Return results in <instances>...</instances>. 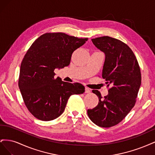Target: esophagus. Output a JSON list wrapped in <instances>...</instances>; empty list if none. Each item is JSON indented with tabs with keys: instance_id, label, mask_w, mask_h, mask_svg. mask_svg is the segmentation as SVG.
<instances>
[{
	"instance_id": "esophagus-1",
	"label": "esophagus",
	"mask_w": 155,
	"mask_h": 155,
	"mask_svg": "<svg viewBox=\"0 0 155 155\" xmlns=\"http://www.w3.org/2000/svg\"><path fill=\"white\" fill-rule=\"evenodd\" d=\"M90 92H91V89L88 87H85V93H90Z\"/></svg>"
}]
</instances>
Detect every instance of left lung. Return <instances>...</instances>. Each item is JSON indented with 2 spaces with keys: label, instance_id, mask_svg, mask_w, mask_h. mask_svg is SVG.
Returning a JSON list of instances; mask_svg holds the SVG:
<instances>
[{
  "label": "left lung",
  "instance_id": "left-lung-1",
  "mask_svg": "<svg viewBox=\"0 0 155 155\" xmlns=\"http://www.w3.org/2000/svg\"><path fill=\"white\" fill-rule=\"evenodd\" d=\"M93 44L105 54L101 77L105 79L109 94L99 98L97 105L88 109L89 118L101 127L121 122L134 106L141 85V72L137 58L128 45L109 36L92 39Z\"/></svg>",
  "mask_w": 155,
  "mask_h": 155
}]
</instances>
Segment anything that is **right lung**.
<instances>
[{
	"mask_svg": "<svg viewBox=\"0 0 155 155\" xmlns=\"http://www.w3.org/2000/svg\"><path fill=\"white\" fill-rule=\"evenodd\" d=\"M87 40L63 32L46 33L28 50L21 64L18 87L26 107L35 118L42 121L58 118L70 96L85 92L81 83L55 78L54 70L68 66L72 53Z\"/></svg>",
	"mask_w": 155,
	"mask_h": 155,
	"instance_id": "obj_1",
	"label": "right lung"
}]
</instances>
